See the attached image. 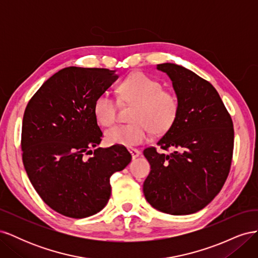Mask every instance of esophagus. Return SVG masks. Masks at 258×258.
I'll list each match as a JSON object with an SVG mask.
<instances>
[{
  "instance_id": "obj_1",
  "label": "esophagus",
  "mask_w": 258,
  "mask_h": 258,
  "mask_svg": "<svg viewBox=\"0 0 258 258\" xmlns=\"http://www.w3.org/2000/svg\"><path fill=\"white\" fill-rule=\"evenodd\" d=\"M129 153L131 154V156H132V159H136V158H138L139 156H140V151L139 150H137V148H129Z\"/></svg>"
}]
</instances>
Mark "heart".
Listing matches in <instances>:
<instances>
[{"label":"heart","instance_id":"obj_1","mask_svg":"<svg viewBox=\"0 0 258 258\" xmlns=\"http://www.w3.org/2000/svg\"><path fill=\"white\" fill-rule=\"evenodd\" d=\"M119 101L132 104L130 123L118 124L105 132L108 145L124 147L145 142L150 131L163 135L174 124L179 103L173 92L162 89L160 82L148 75L137 72L127 77L118 87ZM117 103L108 92L99 95L93 103L97 121L104 127L111 126L116 119Z\"/></svg>","mask_w":258,"mask_h":258}]
</instances>
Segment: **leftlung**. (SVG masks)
Returning <instances> with one entry per match:
<instances>
[{
    "label": "left lung",
    "instance_id": "1",
    "mask_svg": "<svg viewBox=\"0 0 258 258\" xmlns=\"http://www.w3.org/2000/svg\"><path fill=\"white\" fill-rule=\"evenodd\" d=\"M177 97V118L157 142L159 154L147 147L143 154L151 172L143 184L153 208L172 215H187L208 206L228 176L233 151V124L216 89L184 67L157 64Z\"/></svg>",
    "mask_w": 258,
    "mask_h": 258
}]
</instances>
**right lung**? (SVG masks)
I'll list each match as a JSON object with an SVG mask.
<instances>
[{"label": "right lung", "mask_w": 258, "mask_h": 258, "mask_svg": "<svg viewBox=\"0 0 258 258\" xmlns=\"http://www.w3.org/2000/svg\"><path fill=\"white\" fill-rule=\"evenodd\" d=\"M115 72L62 69L41 86L23 114V166L45 204L64 216L84 218L102 210L112 174L131 161L123 146L91 150L103 136L93 103L118 79Z\"/></svg>", "instance_id": "1"}]
</instances>
